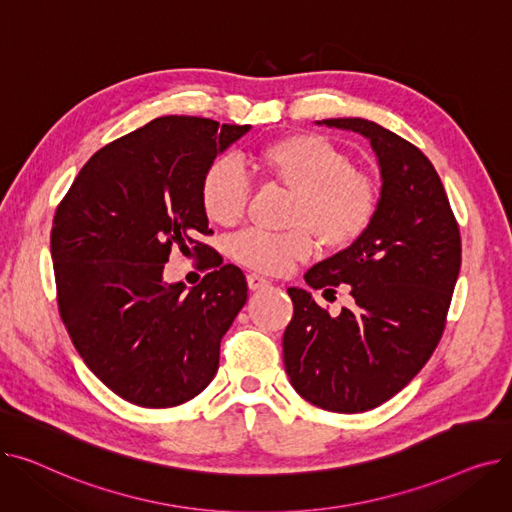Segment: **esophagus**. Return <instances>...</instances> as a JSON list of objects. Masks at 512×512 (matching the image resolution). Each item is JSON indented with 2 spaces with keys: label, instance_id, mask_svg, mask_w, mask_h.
I'll use <instances>...</instances> for the list:
<instances>
[{
  "label": "esophagus",
  "instance_id": "esophagus-1",
  "mask_svg": "<svg viewBox=\"0 0 512 512\" xmlns=\"http://www.w3.org/2000/svg\"><path fill=\"white\" fill-rule=\"evenodd\" d=\"M247 284L253 292H257V290H263V288L270 286V280L259 276V274H247Z\"/></svg>",
  "mask_w": 512,
  "mask_h": 512
}]
</instances>
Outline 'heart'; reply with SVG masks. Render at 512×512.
Listing matches in <instances>:
<instances>
[{"label":"heart","mask_w":512,"mask_h":512,"mask_svg":"<svg viewBox=\"0 0 512 512\" xmlns=\"http://www.w3.org/2000/svg\"><path fill=\"white\" fill-rule=\"evenodd\" d=\"M257 164L297 191L286 232L247 228L230 240L232 257L265 274H282L297 261L311 257L315 238L332 247L359 238L371 224L378 193L373 182L353 170L351 157L321 134L301 132L265 145ZM249 197L245 172L232 159H215L201 180L205 215L220 226L240 220ZM307 223V227L302 224Z\"/></svg>","instance_id":"heart-1"}]
</instances>
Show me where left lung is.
<instances>
[{"mask_svg": "<svg viewBox=\"0 0 512 512\" xmlns=\"http://www.w3.org/2000/svg\"><path fill=\"white\" fill-rule=\"evenodd\" d=\"M315 124L357 132L380 168V197L351 247L315 263L311 288L348 284L355 307L332 317L292 286L282 351L292 388L336 413L380 407L436 351L461 270V234L436 168L415 145L365 118Z\"/></svg>", "mask_w": 512, "mask_h": 512, "instance_id": "1", "label": "left lung"}]
</instances>
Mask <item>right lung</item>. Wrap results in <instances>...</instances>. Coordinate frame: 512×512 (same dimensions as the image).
Here are the masks:
<instances>
[{"label":"right lung","instance_id":"right-lung-1","mask_svg":"<svg viewBox=\"0 0 512 512\" xmlns=\"http://www.w3.org/2000/svg\"><path fill=\"white\" fill-rule=\"evenodd\" d=\"M249 124L161 116L99 149L56 209L51 259L66 330L97 378L132 405L176 407L203 392L247 280L197 242L211 232L201 180ZM174 244L212 272L193 289L163 280Z\"/></svg>","mask_w":512,"mask_h":512}]
</instances>
